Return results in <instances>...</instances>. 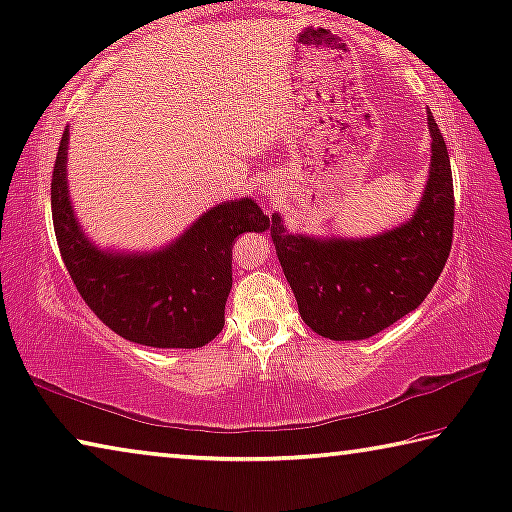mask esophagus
Returning <instances> with one entry per match:
<instances>
[{"label": "esophagus", "instance_id": "obj_1", "mask_svg": "<svg viewBox=\"0 0 512 512\" xmlns=\"http://www.w3.org/2000/svg\"><path fill=\"white\" fill-rule=\"evenodd\" d=\"M280 191H282L280 177H269V180H264L262 186H259V193H262V196H269V198L280 196Z\"/></svg>", "mask_w": 512, "mask_h": 512}]
</instances>
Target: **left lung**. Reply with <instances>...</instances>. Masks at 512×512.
<instances>
[{"label": "left lung", "mask_w": 512, "mask_h": 512, "mask_svg": "<svg viewBox=\"0 0 512 512\" xmlns=\"http://www.w3.org/2000/svg\"><path fill=\"white\" fill-rule=\"evenodd\" d=\"M428 113L431 164L417 207L403 223L371 237L289 232L271 216L275 253L298 312L335 342L373 337L424 303L440 278L453 237V177L446 143Z\"/></svg>", "instance_id": "8db88e82"}]
</instances>
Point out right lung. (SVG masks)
Segmentation results:
<instances>
[{"label": "right lung", "mask_w": 512, "mask_h": 512, "mask_svg": "<svg viewBox=\"0 0 512 512\" xmlns=\"http://www.w3.org/2000/svg\"><path fill=\"white\" fill-rule=\"evenodd\" d=\"M70 127L52 175V221L61 257L81 298L102 323L134 344L200 348L223 330L232 289V246L266 232L271 218L253 198L225 200L159 248L100 246L81 227L68 189Z\"/></svg>", "instance_id": "right-lung-1"}]
</instances>
